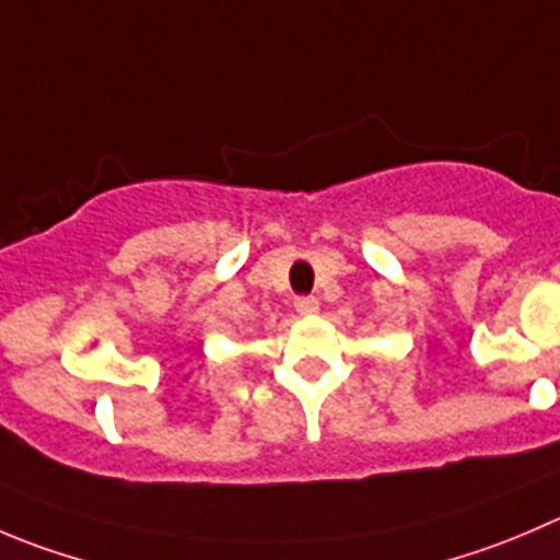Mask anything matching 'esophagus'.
<instances>
[{
    "instance_id": "1",
    "label": "esophagus",
    "mask_w": 560,
    "mask_h": 560,
    "mask_svg": "<svg viewBox=\"0 0 560 560\" xmlns=\"http://www.w3.org/2000/svg\"><path fill=\"white\" fill-rule=\"evenodd\" d=\"M319 308V301L314 295H298L295 298V312L298 314H314Z\"/></svg>"
}]
</instances>
